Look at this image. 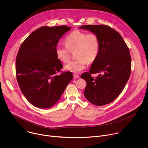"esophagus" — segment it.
Instances as JSON below:
<instances>
[{
	"mask_svg": "<svg viewBox=\"0 0 148 148\" xmlns=\"http://www.w3.org/2000/svg\"><path fill=\"white\" fill-rule=\"evenodd\" d=\"M73 76H74V77L75 78H79V75L78 74H74Z\"/></svg>",
	"mask_w": 148,
	"mask_h": 148,
	"instance_id": "1",
	"label": "esophagus"
}]
</instances>
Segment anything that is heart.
Returning a JSON list of instances; mask_svg holds the SVG:
<instances>
[{"label": "heart", "instance_id": "b5f03b06", "mask_svg": "<svg viewBox=\"0 0 148 148\" xmlns=\"http://www.w3.org/2000/svg\"><path fill=\"white\" fill-rule=\"evenodd\" d=\"M66 47L58 45L55 49L57 58L62 62L67 63L70 58V51H74L75 60L66 66L69 71L78 73L85 69L87 62H94L99 51V43L97 36L93 33L75 30L64 39Z\"/></svg>", "mask_w": 148, "mask_h": 148}]
</instances>
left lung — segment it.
Here are the masks:
<instances>
[{
	"label": "left lung",
	"mask_w": 148,
	"mask_h": 148,
	"mask_svg": "<svg viewBox=\"0 0 148 148\" xmlns=\"http://www.w3.org/2000/svg\"><path fill=\"white\" fill-rule=\"evenodd\" d=\"M79 29L91 31L99 40L98 56L89 72L82 74L81 78L87 82L85 97L92 104L102 106L119 96L130 77V49L121 34L107 25H84ZM97 73V77L91 76Z\"/></svg>",
	"instance_id": "1"
}]
</instances>
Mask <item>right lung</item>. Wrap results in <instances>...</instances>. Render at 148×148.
<instances>
[{
	"label": "right lung",
	"instance_id": "right-lung-1",
	"mask_svg": "<svg viewBox=\"0 0 148 148\" xmlns=\"http://www.w3.org/2000/svg\"><path fill=\"white\" fill-rule=\"evenodd\" d=\"M71 28L41 27L19 48L16 59L17 81L22 94L36 107L51 108L73 78L71 71L61 72L63 66L55 52L59 40Z\"/></svg>",
	"mask_w": 148,
	"mask_h": 148
}]
</instances>
